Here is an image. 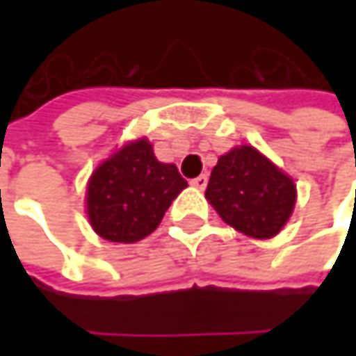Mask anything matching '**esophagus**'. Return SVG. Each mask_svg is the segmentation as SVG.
Returning <instances> with one entry per match:
<instances>
[{
	"label": "esophagus",
	"instance_id": "obj_1",
	"mask_svg": "<svg viewBox=\"0 0 356 356\" xmlns=\"http://www.w3.org/2000/svg\"><path fill=\"white\" fill-rule=\"evenodd\" d=\"M191 185L193 187H197V189H204L206 185H208V175H200V177H195L191 181Z\"/></svg>",
	"mask_w": 356,
	"mask_h": 356
}]
</instances>
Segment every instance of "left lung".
Wrapping results in <instances>:
<instances>
[{
	"mask_svg": "<svg viewBox=\"0 0 356 356\" xmlns=\"http://www.w3.org/2000/svg\"><path fill=\"white\" fill-rule=\"evenodd\" d=\"M206 200L239 233L270 239L291 218L297 187L259 150L239 146L218 159L210 173Z\"/></svg>",
	"mask_w": 356,
	"mask_h": 356,
	"instance_id": "1",
	"label": "left lung"
}]
</instances>
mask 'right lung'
Segmentation results:
<instances>
[{"label": "right lung", "mask_w": 356, "mask_h": 356, "mask_svg": "<svg viewBox=\"0 0 356 356\" xmlns=\"http://www.w3.org/2000/svg\"><path fill=\"white\" fill-rule=\"evenodd\" d=\"M185 187L177 167L161 163L152 144L140 138L119 148L88 179V220L107 241L136 243L156 231Z\"/></svg>", "instance_id": "1"}]
</instances>
